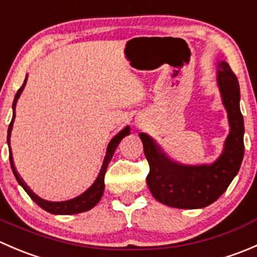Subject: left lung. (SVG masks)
Returning a JSON list of instances; mask_svg holds the SVG:
<instances>
[{
	"instance_id": "left-lung-1",
	"label": "left lung",
	"mask_w": 257,
	"mask_h": 257,
	"mask_svg": "<svg viewBox=\"0 0 257 257\" xmlns=\"http://www.w3.org/2000/svg\"><path fill=\"white\" fill-rule=\"evenodd\" d=\"M217 84L227 110L230 134L221 157L211 165L188 167L173 162L147 134L141 133L149 163L147 184L159 203L172 208L200 209L216 201L240 169L243 158V118L239 80L226 62H220Z\"/></svg>"
}]
</instances>
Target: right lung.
Instances as JSON below:
<instances>
[{
    "label": "right lung",
    "instance_id": "obj_1",
    "mask_svg": "<svg viewBox=\"0 0 257 257\" xmlns=\"http://www.w3.org/2000/svg\"><path fill=\"white\" fill-rule=\"evenodd\" d=\"M26 80H27V77H26L22 87L17 90L16 95H15L14 104H12L14 116H12V120H11V123H10L9 132H7V143H9V145H10V138H11L12 125H14L15 116H16V103H17L18 98H20L21 93H22L23 88H25ZM128 134H129V126H125L123 131L119 132V133L112 139V141L109 142V144H108L107 154H105L104 162H103L102 169H100V173H99V175H98L97 180L94 181V184H93V185L90 186V188L88 189L85 193H83L82 195L77 196V198L72 199V200L61 201V203H52V201H46V200H43V199L38 198L37 195H35V194H33L32 191L27 188V185L23 183L22 179L18 177L16 169H15V165H14V158H12L11 148H10V163H11L12 172H14V174L17 179L18 184H20V185L25 189V191L28 194V195H30V198L32 199V200L35 201L38 206H41L43 210H46V211L51 212V214H57V215H71V214H78V212L87 211V210L92 209L93 206H95L98 203H99L100 198H102V195H103V190H104V175H105V172H107L108 164H109L114 152H115V148L118 147L119 143H120L121 139H123L125 136H128Z\"/></svg>",
    "mask_w": 257,
    "mask_h": 257
}]
</instances>
